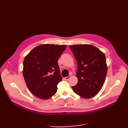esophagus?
<instances>
[{
  "instance_id": "1",
  "label": "esophagus",
  "mask_w": 128,
  "mask_h": 128,
  "mask_svg": "<svg viewBox=\"0 0 128 128\" xmlns=\"http://www.w3.org/2000/svg\"><path fill=\"white\" fill-rule=\"evenodd\" d=\"M71 77V75H69V76H68L67 77H64V79L66 80H68L69 78H70Z\"/></svg>"
}]
</instances>
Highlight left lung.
<instances>
[{
  "label": "left lung",
  "instance_id": "obj_1",
  "mask_svg": "<svg viewBox=\"0 0 128 128\" xmlns=\"http://www.w3.org/2000/svg\"><path fill=\"white\" fill-rule=\"evenodd\" d=\"M77 61L78 83L72 86L73 91L86 99L94 97L101 90L107 72L104 53L89 44L69 46Z\"/></svg>",
  "mask_w": 128,
  "mask_h": 128
}]
</instances>
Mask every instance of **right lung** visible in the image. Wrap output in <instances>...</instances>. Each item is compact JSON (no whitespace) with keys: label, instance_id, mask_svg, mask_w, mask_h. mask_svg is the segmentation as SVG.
<instances>
[{"label":"right lung","instance_id":"add662e5","mask_svg":"<svg viewBox=\"0 0 128 128\" xmlns=\"http://www.w3.org/2000/svg\"><path fill=\"white\" fill-rule=\"evenodd\" d=\"M65 45L42 44L27 54L24 61L23 75L27 87L41 99H48L57 91L62 80L58 61L66 48Z\"/></svg>","mask_w":128,"mask_h":128}]
</instances>
